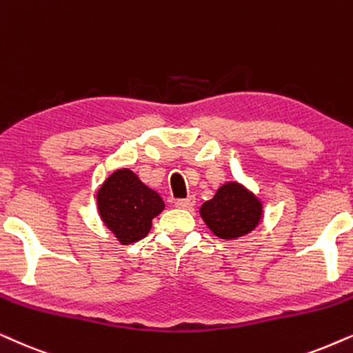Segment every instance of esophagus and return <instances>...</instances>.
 I'll list each match as a JSON object with an SVG mask.
<instances>
[{"mask_svg":"<svg viewBox=\"0 0 353 353\" xmlns=\"http://www.w3.org/2000/svg\"><path fill=\"white\" fill-rule=\"evenodd\" d=\"M177 208H184V210H192L195 205V199L194 197H187V199H177L176 202H174Z\"/></svg>","mask_w":353,"mask_h":353,"instance_id":"1","label":"esophagus"}]
</instances>
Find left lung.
<instances>
[{
  "mask_svg": "<svg viewBox=\"0 0 353 353\" xmlns=\"http://www.w3.org/2000/svg\"><path fill=\"white\" fill-rule=\"evenodd\" d=\"M200 215L218 238L233 239L256 228L262 216V205L243 185L230 182L202 205Z\"/></svg>",
  "mask_w": 353,
  "mask_h": 353,
  "instance_id": "1",
  "label": "left lung"
}]
</instances>
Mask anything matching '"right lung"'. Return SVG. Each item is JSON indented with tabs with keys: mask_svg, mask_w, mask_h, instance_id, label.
Returning a JSON list of instances; mask_svg holds the SVG:
<instances>
[{
	"mask_svg": "<svg viewBox=\"0 0 353 353\" xmlns=\"http://www.w3.org/2000/svg\"><path fill=\"white\" fill-rule=\"evenodd\" d=\"M97 208L105 226L122 244L143 239L151 221L164 210L163 199L128 169H119L97 192Z\"/></svg>",
	"mask_w": 353,
	"mask_h": 353,
	"instance_id": "right-lung-1",
	"label": "right lung"
}]
</instances>
